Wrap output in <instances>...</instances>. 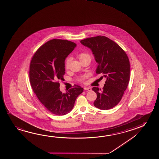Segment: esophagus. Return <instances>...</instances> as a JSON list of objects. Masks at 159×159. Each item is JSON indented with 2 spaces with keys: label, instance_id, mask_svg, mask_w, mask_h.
<instances>
[{
  "label": "esophagus",
  "instance_id": "esophagus-1",
  "mask_svg": "<svg viewBox=\"0 0 159 159\" xmlns=\"http://www.w3.org/2000/svg\"><path fill=\"white\" fill-rule=\"evenodd\" d=\"M84 89L85 90H88V91H91V88H89V87H85L84 88Z\"/></svg>",
  "mask_w": 159,
  "mask_h": 159
}]
</instances>
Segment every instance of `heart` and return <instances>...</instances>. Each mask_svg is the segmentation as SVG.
I'll list each match as a JSON object with an SVG mask.
<instances>
[{
	"mask_svg": "<svg viewBox=\"0 0 159 159\" xmlns=\"http://www.w3.org/2000/svg\"><path fill=\"white\" fill-rule=\"evenodd\" d=\"M78 58L81 62L85 60H91L90 55L88 53H86V52H81V53H80L78 55ZM70 61L71 59L70 57H68L66 59V60H65V67L66 68H68L69 67V65L70 64ZM84 78H85V77H84L83 79Z\"/></svg>",
	"mask_w": 159,
	"mask_h": 159,
	"instance_id": "b5f03b06",
	"label": "heart"
}]
</instances>
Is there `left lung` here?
<instances>
[{"label":"left lung","instance_id":"obj_1","mask_svg":"<svg viewBox=\"0 0 159 159\" xmlns=\"http://www.w3.org/2000/svg\"><path fill=\"white\" fill-rule=\"evenodd\" d=\"M81 44L90 49L98 63L96 74H102L105 84L101 90L93 87L97 98L94 107L108 110L115 107L121 100L130 79V62L126 52L116 43L104 36L89 38Z\"/></svg>","mask_w":159,"mask_h":159}]
</instances>
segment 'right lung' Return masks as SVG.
Masks as SVG:
<instances>
[{
	"label": "right lung",
	"mask_w": 159,
	"mask_h": 159,
	"mask_svg": "<svg viewBox=\"0 0 159 159\" xmlns=\"http://www.w3.org/2000/svg\"><path fill=\"white\" fill-rule=\"evenodd\" d=\"M76 47L73 42L52 39L40 47L32 58L29 78L35 94L48 111L57 115L70 112L84 89L77 85L63 93L59 81L64 80L65 60Z\"/></svg>",
	"instance_id": "obj_1"
}]
</instances>
